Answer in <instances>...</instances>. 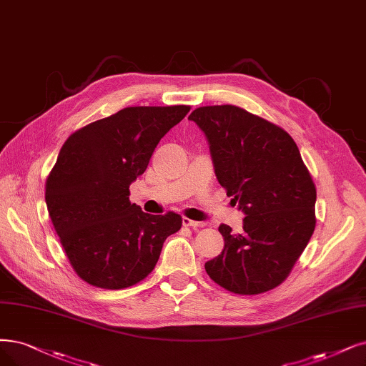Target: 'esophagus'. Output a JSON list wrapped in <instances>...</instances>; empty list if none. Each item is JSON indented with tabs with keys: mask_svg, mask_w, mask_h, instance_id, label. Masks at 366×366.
Instances as JSON below:
<instances>
[{
	"mask_svg": "<svg viewBox=\"0 0 366 366\" xmlns=\"http://www.w3.org/2000/svg\"><path fill=\"white\" fill-rule=\"evenodd\" d=\"M183 225H184V227H192L194 229L201 228V227H206V224H204V222L192 221V219H189V217H183Z\"/></svg>",
	"mask_w": 366,
	"mask_h": 366,
	"instance_id": "obj_1",
	"label": "esophagus"
}]
</instances>
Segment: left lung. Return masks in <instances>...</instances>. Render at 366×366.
<instances>
[{
  "instance_id": "obj_1",
  "label": "left lung",
  "mask_w": 366,
  "mask_h": 366,
  "mask_svg": "<svg viewBox=\"0 0 366 366\" xmlns=\"http://www.w3.org/2000/svg\"><path fill=\"white\" fill-rule=\"evenodd\" d=\"M189 120L209 141L217 182L246 214L239 234L219 227L225 246L206 272L231 293H264L287 280L315 229L311 174L284 129L239 107H201Z\"/></svg>"
}]
</instances>
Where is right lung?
Here are the masks:
<instances>
[{"mask_svg": "<svg viewBox=\"0 0 366 366\" xmlns=\"http://www.w3.org/2000/svg\"><path fill=\"white\" fill-rule=\"evenodd\" d=\"M191 107H130L84 126L63 144L46 179L52 225L73 270L90 285L122 290L147 277L182 216L144 213L129 186L159 141Z\"/></svg>", "mask_w": 366, "mask_h": 366, "instance_id": "1", "label": "right lung"}]
</instances>
